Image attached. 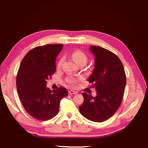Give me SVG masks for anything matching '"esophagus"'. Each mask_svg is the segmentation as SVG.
Segmentation results:
<instances>
[{
	"label": "esophagus",
	"mask_w": 148,
	"mask_h": 148,
	"mask_svg": "<svg viewBox=\"0 0 148 148\" xmlns=\"http://www.w3.org/2000/svg\"><path fill=\"white\" fill-rule=\"evenodd\" d=\"M68 93H69V94H70V95H71V94H76V93H77V92L76 91L72 90H70L68 91Z\"/></svg>",
	"instance_id": "1"
}]
</instances>
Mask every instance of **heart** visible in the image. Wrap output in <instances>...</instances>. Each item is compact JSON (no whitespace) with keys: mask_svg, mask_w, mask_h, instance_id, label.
<instances>
[{"mask_svg":"<svg viewBox=\"0 0 148 148\" xmlns=\"http://www.w3.org/2000/svg\"><path fill=\"white\" fill-rule=\"evenodd\" d=\"M71 56L72 57L75 62H76L79 65H81L82 64H86V62L88 61V57L86 56V54L80 50H75V51H73L71 54ZM64 61V57H62L58 62L57 63V68L58 69H60L61 67L62 66V64ZM82 80L80 77H68L66 78V81L68 84L70 85L71 86H75L77 85L78 83Z\"/></svg>","mask_w":148,"mask_h":148,"instance_id":"b5f03b06","label":"heart"}]
</instances>
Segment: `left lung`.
Returning a JSON list of instances; mask_svg holds the SVG:
<instances>
[{"mask_svg": "<svg viewBox=\"0 0 148 148\" xmlns=\"http://www.w3.org/2000/svg\"><path fill=\"white\" fill-rule=\"evenodd\" d=\"M95 58V68L88 81L97 90V96L84 92V101L79 107L81 114L93 122H103L120 107L126 84L124 68L119 57L102 47L91 46Z\"/></svg>", "mask_w": 148, "mask_h": 148, "instance_id": "obj_1", "label": "left lung"}]
</instances>
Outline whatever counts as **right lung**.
<instances>
[{"label": "right lung", "mask_w": 148, "mask_h": 148, "mask_svg": "<svg viewBox=\"0 0 148 148\" xmlns=\"http://www.w3.org/2000/svg\"><path fill=\"white\" fill-rule=\"evenodd\" d=\"M63 48L62 44L36 47L24 57L16 78L18 95L24 109L39 121H48L59 112L61 100L68 95L67 89L46 88L47 80L56 71V58Z\"/></svg>", "instance_id": "1"}]
</instances>
